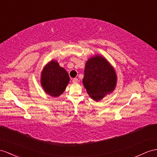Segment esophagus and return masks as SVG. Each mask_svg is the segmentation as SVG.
Masks as SVG:
<instances>
[{"label":"esophagus","mask_w":157,"mask_h":157,"mask_svg":"<svg viewBox=\"0 0 157 157\" xmlns=\"http://www.w3.org/2000/svg\"><path fill=\"white\" fill-rule=\"evenodd\" d=\"M72 82H73L74 83H78V78H73L72 79Z\"/></svg>","instance_id":"34e87169"}]
</instances>
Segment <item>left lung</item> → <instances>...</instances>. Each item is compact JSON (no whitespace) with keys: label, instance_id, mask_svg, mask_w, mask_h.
<instances>
[{"label":"left lung","instance_id":"1","mask_svg":"<svg viewBox=\"0 0 157 157\" xmlns=\"http://www.w3.org/2000/svg\"><path fill=\"white\" fill-rule=\"evenodd\" d=\"M117 77L114 69L101 56H95L86 63L83 83L87 94L96 101L115 89Z\"/></svg>","mask_w":157,"mask_h":157}]
</instances>
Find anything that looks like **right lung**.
<instances>
[{"label":"right lung","instance_id":"obj_1","mask_svg":"<svg viewBox=\"0 0 157 157\" xmlns=\"http://www.w3.org/2000/svg\"><path fill=\"white\" fill-rule=\"evenodd\" d=\"M69 81L67 72L54 60L48 63L42 71V86L46 94L53 97L61 95Z\"/></svg>","mask_w":157,"mask_h":157}]
</instances>
